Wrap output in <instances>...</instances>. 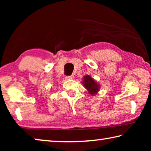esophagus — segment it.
<instances>
[{
	"instance_id": "1",
	"label": "esophagus",
	"mask_w": 151,
	"mask_h": 151,
	"mask_svg": "<svg viewBox=\"0 0 151 151\" xmlns=\"http://www.w3.org/2000/svg\"><path fill=\"white\" fill-rule=\"evenodd\" d=\"M66 79H73L74 78V75H70V76H66Z\"/></svg>"
}]
</instances>
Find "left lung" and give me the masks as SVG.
Returning <instances> with one entry per match:
<instances>
[{"label": "left lung", "instance_id": "left-lung-1", "mask_svg": "<svg viewBox=\"0 0 151 151\" xmlns=\"http://www.w3.org/2000/svg\"><path fill=\"white\" fill-rule=\"evenodd\" d=\"M83 79V84H84V86L87 89L89 94H92V95H94L96 94L97 92L99 91V88H100L99 84H97L96 82L89 75L85 76Z\"/></svg>", "mask_w": 151, "mask_h": 151}]
</instances>
